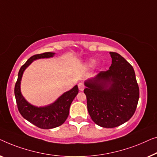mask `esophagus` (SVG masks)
<instances>
[{"instance_id": "1", "label": "esophagus", "mask_w": 157, "mask_h": 157, "mask_svg": "<svg viewBox=\"0 0 157 157\" xmlns=\"http://www.w3.org/2000/svg\"><path fill=\"white\" fill-rule=\"evenodd\" d=\"M78 88L79 90V91H83L84 89H85V85L82 82H79L78 84Z\"/></svg>"}]
</instances>
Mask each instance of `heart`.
Wrapping results in <instances>:
<instances>
[{"mask_svg": "<svg viewBox=\"0 0 157 157\" xmlns=\"http://www.w3.org/2000/svg\"><path fill=\"white\" fill-rule=\"evenodd\" d=\"M94 62H95V60H94V59H90V62H89V65H90V66L93 65L94 64Z\"/></svg>", "mask_w": 157, "mask_h": 157, "instance_id": "obj_1", "label": "heart"}]
</instances>
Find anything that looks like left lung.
<instances>
[{
	"instance_id": "1",
	"label": "left lung",
	"mask_w": 157,
	"mask_h": 157,
	"mask_svg": "<svg viewBox=\"0 0 157 157\" xmlns=\"http://www.w3.org/2000/svg\"><path fill=\"white\" fill-rule=\"evenodd\" d=\"M112 65L85 82L87 110L93 122L101 127L113 128L133 116L140 89L132 66L117 52H109Z\"/></svg>"
}]
</instances>
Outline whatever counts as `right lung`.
Here are the masks:
<instances>
[{
	"label": "right lung",
	"instance_id": "obj_1",
	"mask_svg": "<svg viewBox=\"0 0 157 157\" xmlns=\"http://www.w3.org/2000/svg\"><path fill=\"white\" fill-rule=\"evenodd\" d=\"M55 52H44L32 56L21 67L15 85V96L20 113L26 120L36 127L44 129H52L63 124L69 115L70 107L72 101L78 94V85L59 96L53 103L45 107H36L31 105L24 98L21 91L22 77L25 70L35 59L50 58Z\"/></svg>",
	"mask_w": 157,
	"mask_h": 157
}]
</instances>
